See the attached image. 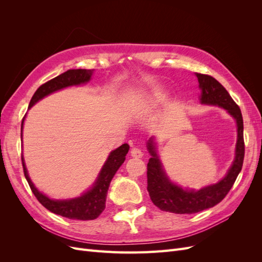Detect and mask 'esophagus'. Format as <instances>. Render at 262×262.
<instances>
[{
  "label": "esophagus",
  "instance_id": "esophagus-1",
  "mask_svg": "<svg viewBox=\"0 0 262 262\" xmlns=\"http://www.w3.org/2000/svg\"><path fill=\"white\" fill-rule=\"evenodd\" d=\"M130 154L132 157H136V158H141L143 156V153H142V150L139 147H132L130 150Z\"/></svg>",
  "mask_w": 262,
  "mask_h": 262
}]
</instances>
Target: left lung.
Instances as JSON below:
<instances>
[{
  "label": "left lung",
  "mask_w": 262,
  "mask_h": 262,
  "mask_svg": "<svg viewBox=\"0 0 262 262\" xmlns=\"http://www.w3.org/2000/svg\"><path fill=\"white\" fill-rule=\"evenodd\" d=\"M201 93V102L208 105H219L225 108L237 122V144L236 157L227 175L215 185L202 188L199 191L184 190L171 184L166 177L160 160L156 155L153 139L147 143L150 158L147 163V191L150 200L162 211L176 214H192L210 209L224 199L242 170L245 156L244 122L241 108L236 104L231 95L215 78L208 74H196Z\"/></svg>",
  "instance_id": "obj_1"
}]
</instances>
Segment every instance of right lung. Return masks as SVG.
Wrapping results in <instances>:
<instances>
[{"mask_svg": "<svg viewBox=\"0 0 262 262\" xmlns=\"http://www.w3.org/2000/svg\"><path fill=\"white\" fill-rule=\"evenodd\" d=\"M93 71L92 70H85V69H78V70H69L67 72L60 74L59 76L52 78V80L46 82L42 84L39 89L35 92L34 96L31 97L29 106L30 108L35 105L38 100H40L47 95H49L55 91L64 89L67 86L71 85H78L89 82L91 80ZM24 119L21 120V131H23V123ZM129 150V144H122L115 150L110 153L106 164L102 167L99 177L97 181L95 182L94 187L84 193L80 198H75L72 200H51L48 196L43 195L41 192H39L35 188L34 184L31 182L30 178L28 177V173L26 170L25 163H24V157L21 155V163H23V169L24 175L27 179L28 185L31 189V191L37 198V200L40 202L43 207L49 210L50 212L58 214L63 217H68L71 220H80V221H89L97 219L101 212L105 210L106 207V196L108 192V188L110 185V181L114 178L116 171L119 167L122 165L125 160V155Z\"/></svg>", "mask_w": 262, "mask_h": 262, "instance_id": "obj_1", "label": "right lung"}]
</instances>
